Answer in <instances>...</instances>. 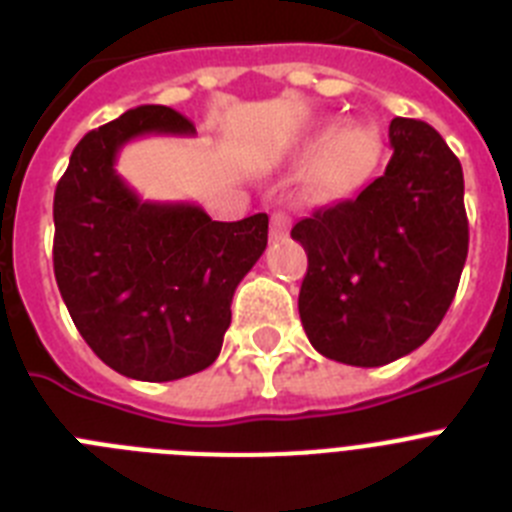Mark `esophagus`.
<instances>
[{
	"label": "esophagus",
	"mask_w": 512,
	"mask_h": 512,
	"mask_svg": "<svg viewBox=\"0 0 512 512\" xmlns=\"http://www.w3.org/2000/svg\"><path fill=\"white\" fill-rule=\"evenodd\" d=\"M289 228V217L284 215V212H274L271 215V238L277 241V238H282L284 233H287Z\"/></svg>",
	"instance_id": "obj_1"
}]
</instances>
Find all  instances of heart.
<instances>
[{
  "mask_svg": "<svg viewBox=\"0 0 512 512\" xmlns=\"http://www.w3.org/2000/svg\"><path fill=\"white\" fill-rule=\"evenodd\" d=\"M382 153V133L374 122L351 120L338 128L323 125L305 146L310 166L305 182L318 197H336L348 192L374 169Z\"/></svg>",
  "mask_w": 512,
  "mask_h": 512,
  "instance_id": "obj_1",
  "label": "heart"
}]
</instances>
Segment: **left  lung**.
Here are the masks:
<instances>
[{
  "instance_id": "obj_1",
  "label": "left lung",
  "mask_w": 512,
  "mask_h": 512,
  "mask_svg": "<svg viewBox=\"0 0 512 512\" xmlns=\"http://www.w3.org/2000/svg\"><path fill=\"white\" fill-rule=\"evenodd\" d=\"M392 158L359 197L292 228L307 251L300 318L312 348L351 366H382L431 338L469 251L464 174L423 120L390 122Z\"/></svg>"
}]
</instances>
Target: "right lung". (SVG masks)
Masks as SVG:
<instances>
[{
	"instance_id": "1",
	"label": "right lung",
	"mask_w": 512,
	"mask_h": 512,
	"mask_svg": "<svg viewBox=\"0 0 512 512\" xmlns=\"http://www.w3.org/2000/svg\"><path fill=\"white\" fill-rule=\"evenodd\" d=\"M140 135H194V125L164 104H140L79 140L53 197V271L104 364L171 382L220 354L235 287L264 253L269 217L217 223L200 205L143 202L115 171L120 148Z\"/></svg>"
}]
</instances>
